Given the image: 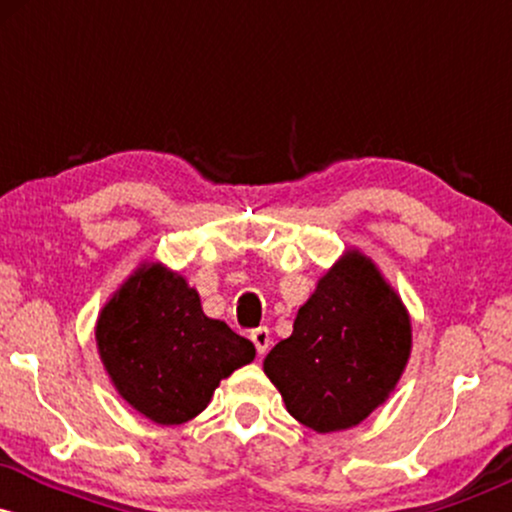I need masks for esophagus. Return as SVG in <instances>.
<instances>
[{
  "label": "esophagus",
  "mask_w": 512,
  "mask_h": 512,
  "mask_svg": "<svg viewBox=\"0 0 512 512\" xmlns=\"http://www.w3.org/2000/svg\"><path fill=\"white\" fill-rule=\"evenodd\" d=\"M250 339H252V344H255L257 354H260V356L267 354L269 344H272V334H269L267 327H257V330H252Z\"/></svg>",
  "instance_id": "34e87169"
}]
</instances>
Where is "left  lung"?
Here are the masks:
<instances>
[{
    "instance_id": "obj_1",
    "label": "left lung",
    "mask_w": 512,
    "mask_h": 512,
    "mask_svg": "<svg viewBox=\"0 0 512 512\" xmlns=\"http://www.w3.org/2000/svg\"><path fill=\"white\" fill-rule=\"evenodd\" d=\"M411 356V317L378 264L349 248L317 279L289 339L264 358L286 409L317 433L346 431L395 392Z\"/></svg>"
}]
</instances>
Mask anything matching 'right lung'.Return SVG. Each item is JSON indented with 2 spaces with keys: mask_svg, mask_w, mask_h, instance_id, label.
<instances>
[{
  "mask_svg": "<svg viewBox=\"0 0 512 512\" xmlns=\"http://www.w3.org/2000/svg\"><path fill=\"white\" fill-rule=\"evenodd\" d=\"M96 349L117 395L161 426L195 419L221 380L255 358L250 339L204 315L185 276L149 260L105 301Z\"/></svg>",
  "mask_w": 512,
  "mask_h": 512,
  "instance_id": "1",
  "label": "right lung"
}]
</instances>
